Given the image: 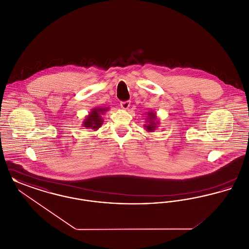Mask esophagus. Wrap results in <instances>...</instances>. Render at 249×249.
<instances>
[{"label": "esophagus", "mask_w": 249, "mask_h": 249, "mask_svg": "<svg viewBox=\"0 0 249 249\" xmlns=\"http://www.w3.org/2000/svg\"><path fill=\"white\" fill-rule=\"evenodd\" d=\"M130 106V101H126V102H121L120 103V107L122 109H124V110H127Z\"/></svg>", "instance_id": "esophagus-1"}]
</instances>
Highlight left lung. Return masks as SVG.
<instances>
[{
    "mask_svg": "<svg viewBox=\"0 0 249 249\" xmlns=\"http://www.w3.org/2000/svg\"><path fill=\"white\" fill-rule=\"evenodd\" d=\"M160 124V121L157 119V115L153 111L146 112V119H145V124L143 127L145 128V130L148 132H153L157 128L158 125Z\"/></svg>",
    "mask_w": 249,
    "mask_h": 249,
    "instance_id": "obj_1",
    "label": "left lung"
}]
</instances>
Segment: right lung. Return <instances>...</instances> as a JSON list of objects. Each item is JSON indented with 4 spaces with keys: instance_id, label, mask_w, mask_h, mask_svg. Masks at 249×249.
Segmentation results:
<instances>
[{
    "instance_id": "add662e5",
    "label": "right lung",
    "mask_w": 249,
    "mask_h": 249,
    "mask_svg": "<svg viewBox=\"0 0 249 249\" xmlns=\"http://www.w3.org/2000/svg\"><path fill=\"white\" fill-rule=\"evenodd\" d=\"M108 107H95L91 109L89 114L85 118L82 125L87 129L98 130L104 123V119L102 116L107 112Z\"/></svg>"
}]
</instances>
